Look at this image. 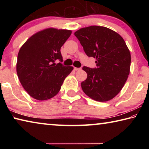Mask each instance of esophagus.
Instances as JSON below:
<instances>
[{
  "label": "esophagus",
  "mask_w": 149,
  "mask_h": 149,
  "mask_svg": "<svg viewBox=\"0 0 149 149\" xmlns=\"http://www.w3.org/2000/svg\"><path fill=\"white\" fill-rule=\"evenodd\" d=\"M81 68H74V70L75 71H79Z\"/></svg>",
  "instance_id": "obj_1"
}]
</instances>
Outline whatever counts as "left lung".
I'll list each match as a JSON object with an SVG mask.
<instances>
[{
    "mask_svg": "<svg viewBox=\"0 0 149 149\" xmlns=\"http://www.w3.org/2000/svg\"><path fill=\"white\" fill-rule=\"evenodd\" d=\"M74 35L87 56L97 60L95 68L83 67L87 74L81 84L84 92L97 101L113 99L130 74L131 54L124 40L113 30L97 26L81 28Z\"/></svg>",
    "mask_w": 149,
    "mask_h": 149,
    "instance_id": "left-lung-1",
    "label": "left lung"
}]
</instances>
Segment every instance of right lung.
I'll list each match as a JSON object with an SVG mask.
<instances>
[{
	"instance_id": "1",
	"label": "right lung",
	"mask_w": 149,
	"mask_h": 149,
	"mask_svg": "<svg viewBox=\"0 0 149 149\" xmlns=\"http://www.w3.org/2000/svg\"><path fill=\"white\" fill-rule=\"evenodd\" d=\"M72 31L48 28L30 37L17 55L16 71L20 83L31 97L51 99L59 92L65 78L74 69L64 66L60 49Z\"/></svg>"
}]
</instances>
